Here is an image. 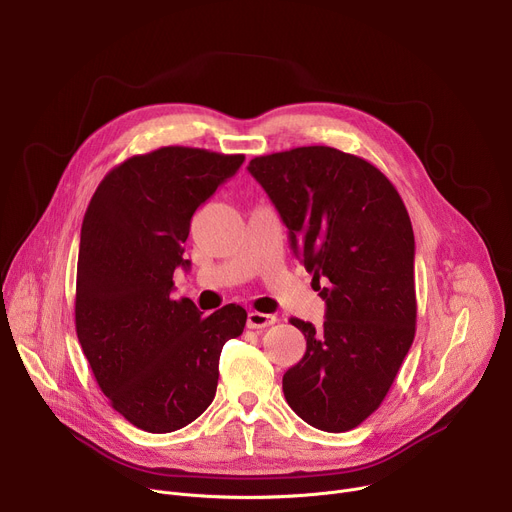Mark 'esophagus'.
I'll use <instances>...</instances> for the list:
<instances>
[{"mask_svg": "<svg viewBox=\"0 0 512 512\" xmlns=\"http://www.w3.org/2000/svg\"><path fill=\"white\" fill-rule=\"evenodd\" d=\"M278 319L274 315H265V313H257V311H251L247 315V327L249 329H265L269 325H274Z\"/></svg>", "mask_w": 512, "mask_h": 512, "instance_id": "34e87169", "label": "esophagus"}]
</instances>
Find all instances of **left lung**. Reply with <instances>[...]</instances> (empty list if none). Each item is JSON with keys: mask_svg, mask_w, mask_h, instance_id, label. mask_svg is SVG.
<instances>
[{"mask_svg": "<svg viewBox=\"0 0 512 512\" xmlns=\"http://www.w3.org/2000/svg\"><path fill=\"white\" fill-rule=\"evenodd\" d=\"M249 173L327 306L319 329L290 319L306 352L284 374L286 401L319 430H352L379 410L416 335L410 216L377 166L329 146L257 156Z\"/></svg>", "mask_w": 512, "mask_h": 512, "instance_id": "left-lung-1", "label": "left lung"}]
</instances>
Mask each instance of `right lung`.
Here are the masks:
<instances>
[{
    "instance_id": "add662e5",
    "label": "right lung",
    "mask_w": 512,
    "mask_h": 512,
    "mask_svg": "<svg viewBox=\"0 0 512 512\" xmlns=\"http://www.w3.org/2000/svg\"><path fill=\"white\" fill-rule=\"evenodd\" d=\"M243 154L166 146L131 156L100 181L82 222L76 333L94 379L133 426L164 434L208 410L224 344L247 311L226 304L203 317L173 300L189 269L183 243L195 210L230 179Z\"/></svg>"
}]
</instances>
